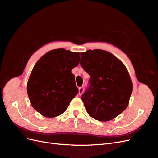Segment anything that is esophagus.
I'll use <instances>...</instances> for the list:
<instances>
[{"label": "esophagus", "mask_w": 158, "mask_h": 158, "mask_svg": "<svg viewBox=\"0 0 158 158\" xmlns=\"http://www.w3.org/2000/svg\"><path fill=\"white\" fill-rule=\"evenodd\" d=\"M84 91V88L83 87H81L79 88V95H81Z\"/></svg>", "instance_id": "34e87169"}]
</instances>
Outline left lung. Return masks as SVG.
Returning a JSON list of instances; mask_svg holds the SVG:
<instances>
[{
  "instance_id": "8db88e82",
  "label": "left lung",
  "mask_w": 158,
  "mask_h": 158,
  "mask_svg": "<svg viewBox=\"0 0 158 158\" xmlns=\"http://www.w3.org/2000/svg\"><path fill=\"white\" fill-rule=\"evenodd\" d=\"M80 64L91 77L81 96L88 114L104 122L116 118L127 108L133 91L126 67L114 55L100 49L81 53Z\"/></svg>"
}]
</instances>
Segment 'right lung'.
Listing matches in <instances>:
<instances>
[{"mask_svg":"<svg viewBox=\"0 0 158 158\" xmlns=\"http://www.w3.org/2000/svg\"><path fill=\"white\" fill-rule=\"evenodd\" d=\"M79 59V52L59 48L48 52L34 65L27 91L32 107L42 116L53 118L62 114L77 94L71 70Z\"/></svg>","mask_w":158,"mask_h":158,"instance_id":"obj_1","label":"right lung"}]
</instances>
